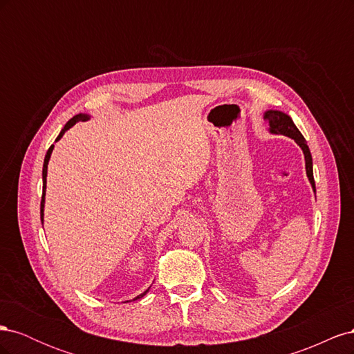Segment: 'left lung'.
I'll return each mask as SVG.
<instances>
[{
	"label": "left lung",
	"instance_id": "1",
	"mask_svg": "<svg viewBox=\"0 0 354 354\" xmlns=\"http://www.w3.org/2000/svg\"><path fill=\"white\" fill-rule=\"evenodd\" d=\"M264 120L269 122V131L272 134H282L289 138H294V142L301 147L306 159V173L308 177L310 185L313 187V192L316 194V186H315V178H313V160L312 153H310V149L307 146L306 138L303 134L299 133L298 128L295 127L292 118L288 113H283L281 111H266L264 112Z\"/></svg>",
	"mask_w": 354,
	"mask_h": 354
}]
</instances>
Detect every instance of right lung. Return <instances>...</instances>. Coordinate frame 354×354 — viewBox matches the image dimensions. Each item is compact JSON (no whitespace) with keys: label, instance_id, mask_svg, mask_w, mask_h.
Wrapping results in <instances>:
<instances>
[{"label":"right lung","instance_id":"add662e5","mask_svg":"<svg viewBox=\"0 0 354 354\" xmlns=\"http://www.w3.org/2000/svg\"><path fill=\"white\" fill-rule=\"evenodd\" d=\"M90 120V115H87V113H78V115H75L72 120H69L68 122H66V125L62 128V131H60V134L57 136V138H56V142H59L60 138L63 137V134H65L69 128H72L75 124L77 122H80V121H88ZM53 149H55V145H51L50 146V149L47 151V155H46V158H44V165H42V198H41V221H44V203H46V185H47V167H48V160H50V156H51V152H53ZM146 292H149V288L146 289V291L143 292V294H140V295H137L134 299H138V298H142L143 295H146ZM128 303V301H127Z\"/></svg>","mask_w":354,"mask_h":354}]
</instances>
